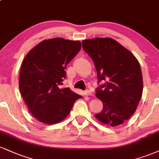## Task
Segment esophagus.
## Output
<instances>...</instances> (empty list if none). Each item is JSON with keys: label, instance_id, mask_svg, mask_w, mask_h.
I'll return each instance as SVG.
<instances>
[{"label": "esophagus", "instance_id": "esophagus-1", "mask_svg": "<svg viewBox=\"0 0 159 159\" xmlns=\"http://www.w3.org/2000/svg\"><path fill=\"white\" fill-rule=\"evenodd\" d=\"M84 95H93V93H92V92L89 91V90H86L84 92Z\"/></svg>", "mask_w": 159, "mask_h": 159}]
</instances>
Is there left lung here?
I'll list each match as a JSON object with an SVG mask.
<instances>
[{
    "instance_id": "1",
    "label": "left lung",
    "mask_w": 159,
    "mask_h": 159,
    "mask_svg": "<svg viewBox=\"0 0 159 159\" xmlns=\"http://www.w3.org/2000/svg\"><path fill=\"white\" fill-rule=\"evenodd\" d=\"M83 49L94 63L98 83L96 95L103 110L95 115L102 124L116 127L136 110L143 91V78L136 58L116 40L95 38L84 40Z\"/></svg>"
}]
</instances>
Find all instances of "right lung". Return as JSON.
Segmentation results:
<instances>
[{"instance_id":"add662e5","label":"right lung","mask_w":159,"mask_h":159,"mask_svg":"<svg viewBox=\"0 0 159 159\" xmlns=\"http://www.w3.org/2000/svg\"><path fill=\"white\" fill-rule=\"evenodd\" d=\"M81 49L79 41L52 38L38 43L23 61L19 89L31 114L42 123L63 121L82 97L69 87H61L65 69Z\"/></svg>"}]
</instances>
